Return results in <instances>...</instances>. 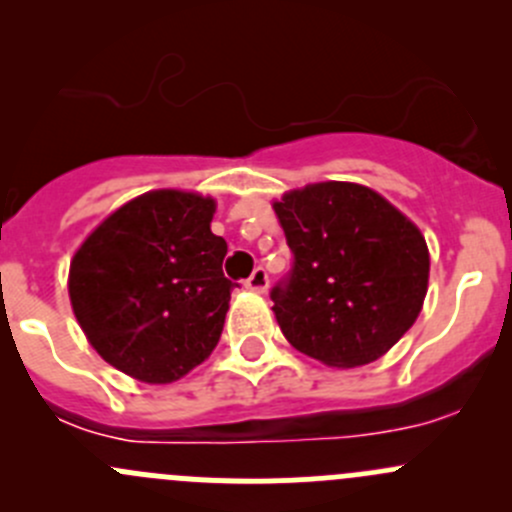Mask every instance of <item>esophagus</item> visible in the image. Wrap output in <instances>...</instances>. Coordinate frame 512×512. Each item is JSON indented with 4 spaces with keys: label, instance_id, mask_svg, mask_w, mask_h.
<instances>
[{
    "label": "esophagus",
    "instance_id": "esophagus-1",
    "mask_svg": "<svg viewBox=\"0 0 512 512\" xmlns=\"http://www.w3.org/2000/svg\"><path fill=\"white\" fill-rule=\"evenodd\" d=\"M245 287L252 289V292H267V287H270V277H267L265 267H257V270L245 280Z\"/></svg>",
    "mask_w": 512,
    "mask_h": 512
}]
</instances>
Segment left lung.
<instances>
[{"label":"left lung","mask_w":512,"mask_h":512,"mask_svg":"<svg viewBox=\"0 0 512 512\" xmlns=\"http://www.w3.org/2000/svg\"><path fill=\"white\" fill-rule=\"evenodd\" d=\"M275 213L292 250L287 277L270 292L287 342L339 369L384 356L426 297L418 227L371 188L337 180L292 190Z\"/></svg>","instance_id":"obj_1"}]
</instances>
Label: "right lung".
Segmentation results:
<instances>
[{"label": "right lung", "instance_id": "add662e5", "mask_svg": "<svg viewBox=\"0 0 512 512\" xmlns=\"http://www.w3.org/2000/svg\"><path fill=\"white\" fill-rule=\"evenodd\" d=\"M213 213L203 195L153 190L108 215L71 260L76 319L123 374L170 384L218 347L237 285L223 275Z\"/></svg>", "mask_w": 512, "mask_h": 512}]
</instances>
